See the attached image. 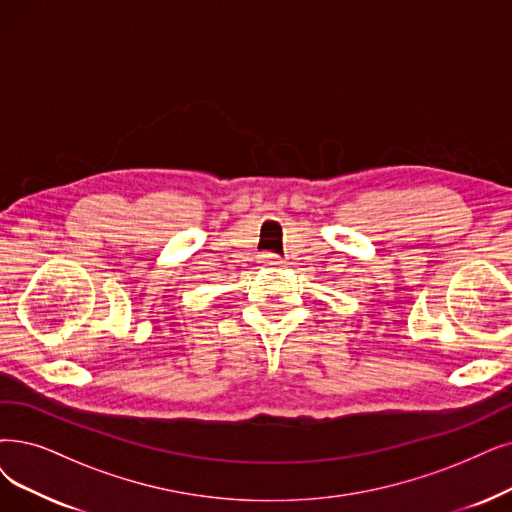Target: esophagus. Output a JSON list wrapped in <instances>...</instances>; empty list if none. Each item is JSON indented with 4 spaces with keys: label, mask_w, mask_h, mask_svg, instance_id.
I'll return each instance as SVG.
<instances>
[{
    "label": "esophagus",
    "mask_w": 512,
    "mask_h": 512,
    "mask_svg": "<svg viewBox=\"0 0 512 512\" xmlns=\"http://www.w3.org/2000/svg\"><path fill=\"white\" fill-rule=\"evenodd\" d=\"M260 262L264 264V267H269V269H277V267H281V258L279 256H275V254H262V258H260Z\"/></svg>",
    "instance_id": "obj_1"
}]
</instances>
